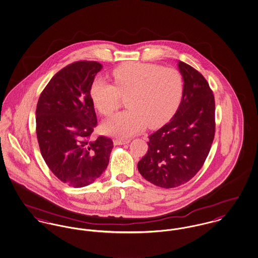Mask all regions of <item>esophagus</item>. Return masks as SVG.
Masks as SVG:
<instances>
[{
  "label": "esophagus",
  "mask_w": 258,
  "mask_h": 258,
  "mask_svg": "<svg viewBox=\"0 0 258 258\" xmlns=\"http://www.w3.org/2000/svg\"><path fill=\"white\" fill-rule=\"evenodd\" d=\"M130 143V140H124V139H114L113 140V144L114 145H118V146H121V145H127Z\"/></svg>",
  "instance_id": "obj_1"
}]
</instances>
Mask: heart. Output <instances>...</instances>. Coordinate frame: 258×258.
<instances>
[{"label":"heart","instance_id":"b5f03b06","mask_svg":"<svg viewBox=\"0 0 258 258\" xmlns=\"http://www.w3.org/2000/svg\"><path fill=\"white\" fill-rule=\"evenodd\" d=\"M115 85L96 79L90 97L98 111L106 116L118 109L121 96L127 97V110L103 123L106 134L128 138L148 125L155 128L167 122L178 108L183 82L176 69L149 63H126L112 71Z\"/></svg>","mask_w":258,"mask_h":258}]
</instances>
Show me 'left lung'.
<instances>
[{"label": "left lung", "mask_w": 258, "mask_h": 258, "mask_svg": "<svg viewBox=\"0 0 258 258\" xmlns=\"http://www.w3.org/2000/svg\"><path fill=\"white\" fill-rule=\"evenodd\" d=\"M177 67L183 94L171 120L149 136L140 174L163 188L187 182L202 168L215 137V97L203 76L184 62Z\"/></svg>", "instance_id": "left-lung-1"}]
</instances>
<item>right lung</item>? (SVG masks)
Masks as SVG:
<instances>
[{
	"instance_id": "obj_1",
	"label": "right lung",
	"mask_w": 258,
	"mask_h": 258,
	"mask_svg": "<svg viewBox=\"0 0 258 258\" xmlns=\"http://www.w3.org/2000/svg\"><path fill=\"white\" fill-rule=\"evenodd\" d=\"M103 68L79 61L60 70L48 82L36 109L37 138L43 160L61 181L75 188L94 182L109 164L111 139L89 141L97 125L90 87Z\"/></svg>"
}]
</instances>
